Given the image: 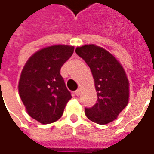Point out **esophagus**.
<instances>
[{
  "label": "esophagus",
  "instance_id": "obj_1",
  "mask_svg": "<svg viewBox=\"0 0 154 154\" xmlns=\"http://www.w3.org/2000/svg\"><path fill=\"white\" fill-rule=\"evenodd\" d=\"M75 94H76V95H77V96H79V95H80V94H81V89H80V88L77 89V90H76V92H75Z\"/></svg>",
  "mask_w": 154,
  "mask_h": 154
}]
</instances>
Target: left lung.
Listing matches in <instances>:
<instances>
[{
	"label": "left lung",
	"mask_w": 154,
	"mask_h": 154,
	"mask_svg": "<svg viewBox=\"0 0 154 154\" xmlns=\"http://www.w3.org/2000/svg\"><path fill=\"white\" fill-rule=\"evenodd\" d=\"M76 53L89 66L97 92V102L85 108L88 119L99 125L115 120L129 101V80L123 66L108 51L94 44L77 47Z\"/></svg>",
	"instance_id": "left-lung-1"
}]
</instances>
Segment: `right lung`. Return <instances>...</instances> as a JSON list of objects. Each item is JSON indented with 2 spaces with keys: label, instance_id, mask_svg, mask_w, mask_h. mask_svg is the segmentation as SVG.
Here are the masks:
<instances>
[{
  "label": "right lung",
  "instance_id": "obj_1",
  "mask_svg": "<svg viewBox=\"0 0 154 154\" xmlns=\"http://www.w3.org/2000/svg\"><path fill=\"white\" fill-rule=\"evenodd\" d=\"M74 47L54 45L35 52L22 70L19 93L29 116L42 125L60 119L72 95L60 69Z\"/></svg>",
  "mask_w": 154,
  "mask_h": 154
}]
</instances>
